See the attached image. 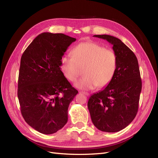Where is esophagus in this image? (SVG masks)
Segmentation results:
<instances>
[{
  "label": "esophagus",
  "mask_w": 158,
  "mask_h": 158,
  "mask_svg": "<svg viewBox=\"0 0 158 158\" xmlns=\"http://www.w3.org/2000/svg\"><path fill=\"white\" fill-rule=\"evenodd\" d=\"M81 93H82V94H84V95H86L87 97H88V96H89V93H87V92H82V91H81Z\"/></svg>",
  "instance_id": "1"
}]
</instances>
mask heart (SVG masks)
I'll return each instance as SVG.
<instances>
[{
	"mask_svg": "<svg viewBox=\"0 0 158 158\" xmlns=\"http://www.w3.org/2000/svg\"><path fill=\"white\" fill-rule=\"evenodd\" d=\"M72 57L61 58V70L65 77L74 82L83 69L84 77L74 86L82 90H91L108 85L114 78L117 67V58L111 49L98 43L88 41L76 46Z\"/></svg>",
	"mask_w": 158,
	"mask_h": 158,
	"instance_id": "heart-1",
	"label": "heart"
}]
</instances>
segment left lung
Here are the masks:
<instances>
[{"label": "left lung", "instance_id": "left-lung-1", "mask_svg": "<svg viewBox=\"0 0 158 158\" xmlns=\"http://www.w3.org/2000/svg\"><path fill=\"white\" fill-rule=\"evenodd\" d=\"M108 41L117 55L114 78L104 89L94 93L87 102L91 121L99 130L117 132L135 117L142 82L134 53L121 40L110 35H94Z\"/></svg>", "mask_w": 158, "mask_h": 158}]
</instances>
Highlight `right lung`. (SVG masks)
<instances>
[{
	"mask_svg": "<svg viewBox=\"0 0 158 158\" xmlns=\"http://www.w3.org/2000/svg\"><path fill=\"white\" fill-rule=\"evenodd\" d=\"M64 34L43 32L23 52L17 96L27 123L43 134L64 127L69 106L78 93L61 71V58L76 41Z\"/></svg>",
	"mask_w": 158,
	"mask_h": 158,
	"instance_id": "obj_1",
	"label": "right lung"
}]
</instances>
